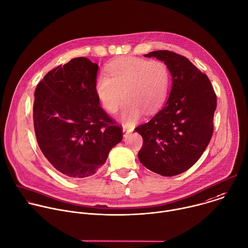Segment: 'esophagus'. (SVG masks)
Here are the masks:
<instances>
[{"mask_svg": "<svg viewBox=\"0 0 248 248\" xmlns=\"http://www.w3.org/2000/svg\"><path fill=\"white\" fill-rule=\"evenodd\" d=\"M132 130H133L132 127L124 126V127H123V134H124V137H126L130 132H132Z\"/></svg>", "mask_w": 248, "mask_h": 248, "instance_id": "34e87169", "label": "esophagus"}]
</instances>
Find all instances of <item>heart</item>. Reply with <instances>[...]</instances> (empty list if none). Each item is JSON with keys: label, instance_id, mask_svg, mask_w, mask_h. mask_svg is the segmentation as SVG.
<instances>
[{"label": "heart", "instance_id": "obj_1", "mask_svg": "<svg viewBox=\"0 0 248 248\" xmlns=\"http://www.w3.org/2000/svg\"><path fill=\"white\" fill-rule=\"evenodd\" d=\"M106 73L100 74L94 84L96 96L111 114L118 111L124 99L122 119L132 124L142 112H156L166 101L170 89L167 65L158 60L148 61L138 57H124L111 62Z\"/></svg>", "mask_w": 248, "mask_h": 248}]
</instances>
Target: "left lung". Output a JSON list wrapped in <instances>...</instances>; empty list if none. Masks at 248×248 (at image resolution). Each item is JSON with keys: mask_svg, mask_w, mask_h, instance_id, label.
<instances>
[{"mask_svg": "<svg viewBox=\"0 0 248 248\" xmlns=\"http://www.w3.org/2000/svg\"><path fill=\"white\" fill-rule=\"evenodd\" d=\"M145 56L164 62L172 88L166 106L134 129L143 138L138 157L155 173L178 175L194 166L211 139L216 94L208 77L185 56L170 50Z\"/></svg>", "mask_w": 248, "mask_h": 248, "instance_id": "8db88e82", "label": "left lung"}]
</instances>
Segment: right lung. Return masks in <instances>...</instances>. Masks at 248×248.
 Masks as SVG:
<instances>
[{"label":"right lung","instance_id":"1","mask_svg":"<svg viewBox=\"0 0 248 248\" xmlns=\"http://www.w3.org/2000/svg\"><path fill=\"white\" fill-rule=\"evenodd\" d=\"M97 70L89 58H73L49 71L35 91L38 145L51 166L69 178L96 173L123 139V127L99 105Z\"/></svg>","mask_w":248,"mask_h":248}]
</instances>
